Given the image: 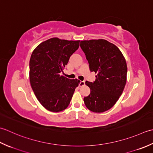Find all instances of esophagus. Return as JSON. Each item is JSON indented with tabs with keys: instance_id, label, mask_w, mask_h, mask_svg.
<instances>
[{
	"instance_id": "esophagus-1",
	"label": "esophagus",
	"mask_w": 153,
	"mask_h": 153,
	"mask_svg": "<svg viewBox=\"0 0 153 153\" xmlns=\"http://www.w3.org/2000/svg\"><path fill=\"white\" fill-rule=\"evenodd\" d=\"M85 85V81H80L79 82V86H83Z\"/></svg>"
}]
</instances>
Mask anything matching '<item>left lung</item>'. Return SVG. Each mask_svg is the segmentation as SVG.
<instances>
[{"label":"left lung","instance_id":"1","mask_svg":"<svg viewBox=\"0 0 153 153\" xmlns=\"http://www.w3.org/2000/svg\"><path fill=\"white\" fill-rule=\"evenodd\" d=\"M80 46L90 71L97 74L94 82L86 81L90 94L84 98V102L89 110L104 112L114 106L123 91L127 81L126 61L117 47L107 40H85Z\"/></svg>","mask_w":153,"mask_h":153}]
</instances>
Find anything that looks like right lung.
<instances>
[{"mask_svg":"<svg viewBox=\"0 0 153 153\" xmlns=\"http://www.w3.org/2000/svg\"><path fill=\"white\" fill-rule=\"evenodd\" d=\"M79 40L68 41L53 37L37 45L30 60V81L37 99L46 110H65L80 81L63 75L69 58L79 47Z\"/></svg>","mask_w":153,"mask_h":153,"instance_id":"obj_1","label":"right lung"}]
</instances>
